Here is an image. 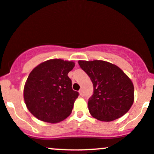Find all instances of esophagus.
I'll return each mask as SVG.
<instances>
[{"mask_svg":"<svg viewBox=\"0 0 154 154\" xmlns=\"http://www.w3.org/2000/svg\"><path fill=\"white\" fill-rule=\"evenodd\" d=\"M79 93H80V94L81 95V96H82V95H83V91H82V89H80V91H79Z\"/></svg>","mask_w":154,"mask_h":154,"instance_id":"1","label":"esophagus"}]
</instances>
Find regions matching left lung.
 Segmentation results:
<instances>
[{"instance_id":"1","label":"left lung","mask_w":154,"mask_h":154,"mask_svg":"<svg viewBox=\"0 0 154 154\" xmlns=\"http://www.w3.org/2000/svg\"><path fill=\"white\" fill-rule=\"evenodd\" d=\"M78 63L94 85V94L88 102L91 116L111 122L125 114L134 103V88L123 71L103 60H79Z\"/></svg>"}]
</instances>
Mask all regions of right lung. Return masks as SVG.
I'll list each match as a JSON object with an SVG mask.
<instances>
[{
	"instance_id": "1",
	"label": "right lung",
	"mask_w": 154,
	"mask_h": 154,
	"mask_svg": "<svg viewBox=\"0 0 154 154\" xmlns=\"http://www.w3.org/2000/svg\"><path fill=\"white\" fill-rule=\"evenodd\" d=\"M73 61L51 59L31 72L24 85L23 98L31 114L50 123L63 121L71 114L79 93L72 89L68 74Z\"/></svg>"
}]
</instances>
